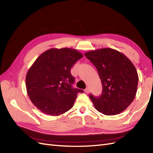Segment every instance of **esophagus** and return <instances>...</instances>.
Here are the masks:
<instances>
[{"label": "esophagus", "mask_w": 153, "mask_h": 153, "mask_svg": "<svg viewBox=\"0 0 153 153\" xmlns=\"http://www.w3.org/2000/svg\"><path fill=\"white\" fill-rule=\"evenodd\" d=\"M85 91L87 94H88V93H90V92H91V90H90V88L88 87H87V88L85 90Z\"/></svg>", "instance_id": "34e87169"}]
</instances>
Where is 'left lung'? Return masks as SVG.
I'll return each mask as SVG.
<instances>
[{"label": "left lung", "instance_id": "1", "mask_svg": "<svg viewBox=\"0 0 153 153\" xmlns=\"http://www.w3.org/2000/svg\"><path fill=\"white\" fill-rule=\"evenodd\" d=\"M85 56L96 66L102 83L100 97L89 96L96 110L107 116L124 111L134 100L138 88L134 65L124 54L109 48L90 51Z\"/></svg>", "mask_w": 153, "mask_h": 153}]
</instances>
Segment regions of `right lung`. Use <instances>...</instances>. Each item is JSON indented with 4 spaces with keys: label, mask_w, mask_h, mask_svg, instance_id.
Returning a JSON list of instances; mask_svg holds the SVG:
<instances>
[{
    "label": "right lung",
    "mask_w": 153,
    "mask_h": 153,
    "mask_svg": "<svg viewBox=\"0 0 153 153\" xmlns=\"http://www.w3.org/2000/svg\"><path fill=\"white\" fill-rule=\"evenodd\" d=\"M83 57L72 48H51L39 56L28 70L26 87L31 101L46 115L59 116L72 108L77 94L70 69Z\"/></svg>",
    "instance_id": "obj_1"
}]
</instances>
